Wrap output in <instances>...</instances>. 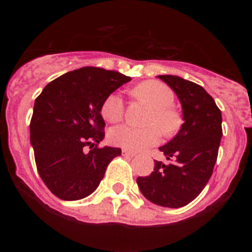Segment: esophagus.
<instances>
[{
  "instance_id": "34e87169",
  "label": "esophagus",
  "mask_w": 252,
  "mask_h": 252,
  "mask_svg": "<svg viewBox=\"0 0 252 252\" xmlns=\"http://www.w3.org/2000/svg\"><path fill=\"white\" fill-rule=\"evenodd\" d=\"M122 155H125V157H135L136 153H135V151L127 150V149H122Z\"/></svg>"
}]
</instances>
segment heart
I'll return each instance as SVG.
<instances>
[{
    "label": "heart",
    "instance_id": "1",
    "mask_svg": "<svg viewBox=\"0 0 252 252\" xmlns=\"http://www.w3.org/2000/svg\"><path fill=\"white\" fill-rule=\"evenodd\" d=\"M135 97L150 106L144 127L131 125H120L111 128L108 139L113 145L127 150H142L159 144L162 131L171 135L179 128L180 115L173 107L174 92L159 81H145L133 88ZM125 113V103L119 93H111L103 99L101 115L107 122L121 121Z\"/></svg>",
    "mask_w": 252,
    "mask_h": 252
}]
</instances>
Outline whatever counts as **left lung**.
Returning a JSON list of instances; mask_svg holds the SVG:
<instances>
[{
  "mask_svg": "<svg viewBox=\"0 0 252 252\" xmlns=\"http://www.w3.org/2000/svg\"><path fill=\"white\" fill-rule=\"evenodd\" d=\"M159 78L177 93L184 124L173 140L159 148L170 162L155 160L153 173L136 182L150 202L179 208L195 199L212 175L222 137V115L199 84L177 75Z\"/></svg>",
  "mask_w": 252,
  "mask_h": 252,
  "instance_id": "1",
  "label": "left lung"
}]
</instances>
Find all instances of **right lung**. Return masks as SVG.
Returning <instances> with one entry per match:
<instances>
[{
    "mask_svg": "<svg viewBox=\"0 0 252 252\" xmlns=\"http://www.w3.org/2000/svg\"><path fill=\"white\" fill-rule=\"evenodd\" d=\"M130 77L84 66L51 81L35 99L30 142L40 178L63 201L94 192L120 148H99L104 137L103 99Z\"/></svg>",
    "mask_w": 252,
    "mask_h": 252,
    "instance_id": "right-lung-1",
    "label": "right lung"
}]
</instances>
